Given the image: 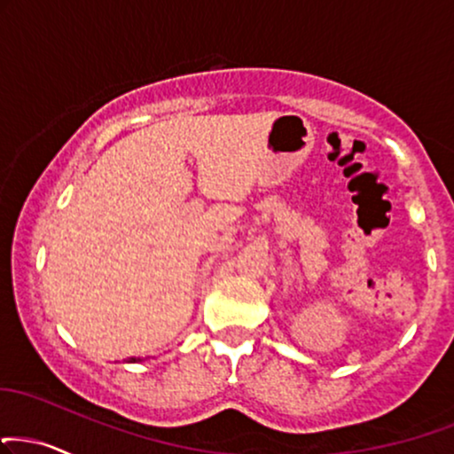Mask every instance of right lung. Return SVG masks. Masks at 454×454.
Masks as SVG:
<instances>
[{
  "label": "right lung",
  "instance_id": "obj_1",
  "mask_svg": "<svg viewBox=\"0 0 454 454\" xmlns=\"http://www.w3.org/2000/svg\"><path fill=\"white\" fill-rule=\"evenodd\" d=\"M130 362H133V364H135V362H139V359H137V357H130Z\"/></svg>",
  "mask_w": 454,
  "mask_h": 454
}]
</instances>
